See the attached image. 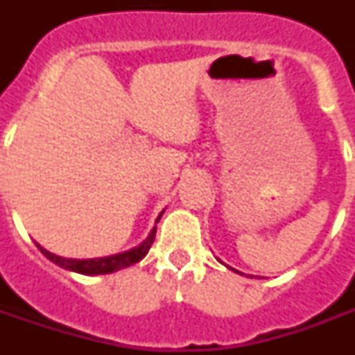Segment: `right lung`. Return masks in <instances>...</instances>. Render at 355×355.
<instances>
[{
    "instance_id": "add662e5",
    "label": "right lung",
    "mask_w": 355,
    "mask_h": 355,
    "mask_svg": "<svg viewBox=\"0 0 355 355\" xmlns=\"http://www.w3.org/2000/svg\"><path fill=\"white\" fill-rule=\"evenodd\" d=\"M155 236H156V227L150 230L149 237H147L139 247L132 248V250H127V252L107 256V258H94V259L62 258V256H57V254H51L49 250H46V248H42L40 245H36V247L40 248V252L44 254L47 259H51L53 263L60 265V267H64V269L75 270V272H80V275H108V272L125 269V267H130V265L138 263L139 259H144L145 254L149 252L153 241H155Z\"/></svg>"
}]
</instances>
